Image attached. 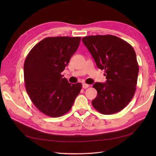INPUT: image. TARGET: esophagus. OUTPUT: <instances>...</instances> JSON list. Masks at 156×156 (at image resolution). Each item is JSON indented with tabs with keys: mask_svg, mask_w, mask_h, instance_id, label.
I'll return each instance as SVG.
<instances>
[{
	"mask_svg": "<svg viewBox=\"0 0 156 156\" xmlns=\"http://www.w3.org/2000/svg\"><path fill=\"white\" fill-rule=\"evenodd\" d=\"M88 87H89V85H88V84H87L84 83L83 84H82V88H84V89L87 88H88Z\"/></svg>",
	"mask_w": 156,
	"mask_h": 156,
	"instance_id": "obj_1",
	"label": "esophagus"
}]
</instances>
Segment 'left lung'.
Returning <instances> with one entry per match:
<instances>
[{"mask_svg": "<svg viewBox=\"0 0 156 156\" xmlns=\"http://www.w3.org/2000/svg\"><path fill=\"white\" fill-rule=\"evenodd\" d=\"M82 40L97 67L105 70L107 78L105 83L96 82L92 86L97 90L92 106L103 115L121 111L136 90L139 65L134 49L127 41L111 35L87 36Z\"/></svg>", "mask_w": 156, "mask_h": 156, "instance_id": "obj_1", "label": "left lung"}]
</instances>
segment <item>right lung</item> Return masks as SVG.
<instances>
[{"mask_svg": "<svg viewBox=\"0 0 156 156\" xmlns=\"http://www.w3.org/2000/svg\"><path fill=\"white\" fill-rule=\"evenodd\" d=\"M80 37H49L36 44L24 63L25 88L39 111L58 117L70 110L82 87L70 84L61 72L77 50Z\"/></svg>", "mask_w": 156, "mask_h": 156, "instance_id": "add662e5", "label": "right lung"}]
</instances>
